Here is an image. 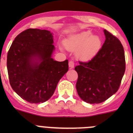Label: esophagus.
I'll return each mask as SVG.
<instances>
[{"label":"esophagus","instance_id":"34e87169","mask_svg":"<svg viewBox=\"0 0 133 133\" xmlns=\"http://www.w3.org/2000/svg\"><path fill=\"white\" fill-rule=\"evenodd\" d=\"M74 65H75V62L72 60L69 62V66L70 68H74Z\"/></svg>","mask_w":133,"mask_h":133}]
</instances>
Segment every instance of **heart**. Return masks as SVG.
Here are the masks:
<instances>
[{"mask_svg":"<svg viewBox=\"0 0 133 133\" xmlns=\"http://www.w3.org/2000/svg\"><path fill=\"white\" fill-rule=\"evenodd\" d=\"M102 39L97 35H92L89 31L70 36L64 44L68 50L76 52L78 58L82 61H89L96 55L102 47Z\"/></svg>","mask_w":133,"mask_h":133,"instance_id":"1","label":"heart"}]
</instances>
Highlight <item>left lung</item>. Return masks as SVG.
<instances>
[{
	"label": "left lung",
	"instance_id": "1",
	"mask_svg": "<svg viewBox=\"0 0 133 133\" xmlns=\"http://www.w3.org/2000/svg\"><path fill=\"white\" fill-rule=\"evenodd\" d=\"M104 32L105 41L96 55L75 68L78 95L89 104L102 103L116 93L125 71L122 44L106 29Z\"/></svg>",
	"mask_w": 133,
	"mask_h": 133
}]
</instances>
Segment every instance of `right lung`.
<instances>
[{
    "mask_svg": "<svg viewBox=\"0 0 133 133\" xmlns=\"http://www.w3.org/2000/svg\"><path fill=\"white\" fill-rule=\"evenodd\" d=\"M53 44L50 31L30 28L16 37L8 53L11 86L31 104L49 100L69 69L68 60L58 62L52 58Z\"/></svg>",
    "mask_w": 133,
    "mask_h": 133,
    "instance_id": "1",
    "label": "right lung"
}]
</instances>
